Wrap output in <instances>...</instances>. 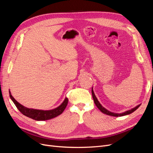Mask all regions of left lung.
<instances>
[{"label":"left lung","mask_w":153,"mask_h":153,"mask_svg":"<svg viewBox=\"0 0 153 153\" xmlns=\"http://www.w3.org/2000/svg\"><path fill=\"white\" fill-rule=\"evenodd\" d=\"M92 98H93V100H94L95 105H96L97 107H98V108H99V110L101 111V112H102V113H103V114H105L108 115H111V116L119 117V116H124V115L130 114H131L132 112H133L134 111H135V110L140 106V105H138V106H135V108H132V109H131V110H128V111H126V112L121 113V114L114 113V112H110V111H108V110H106V108H105L103 107V106L100 103V102L98 101V99H97V98H96L95 94H94V91H93V90H92Z\"/></svg>","instance_id":"left-lung-1"}]
</instances>
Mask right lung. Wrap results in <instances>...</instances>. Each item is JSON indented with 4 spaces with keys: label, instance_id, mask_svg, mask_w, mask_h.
<instances>
[{
    "label": "right lung",
    "instance_id": "1",
    "mask_svg": "<svg viewBox=\"0 0 153 153\" xmlns=\"http://www.w3.org/2000/svg\"><path fill=\"white\" fill-rule=\"evenodd\" d=\"M9 92H10V96L11 99L13 101V103H15L18 110L22 114L25 115V116L34 119L36 121H45V120H49L58 116V115L61 114L64 112L68 103V99L66 98L61 105L52 110H41L28 108L25 107V106L22 105L18 101H16V100H15V99L12 96L10 91Z\"/></svg>",
    "mask_w": 153,
    "mask_h": 153
}]
</instances>
